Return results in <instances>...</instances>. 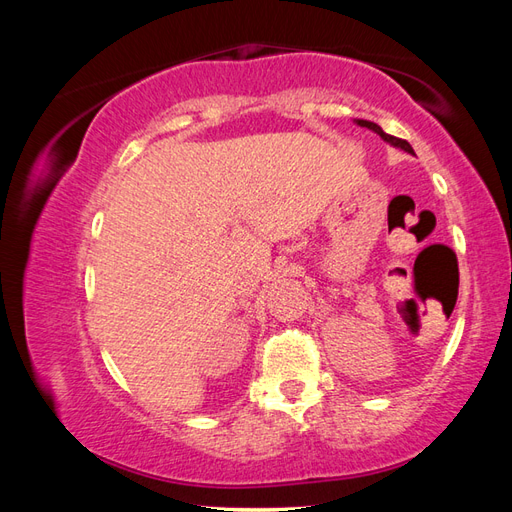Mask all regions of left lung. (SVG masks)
Here are the masks:
<instances>
[{
    "label": "left lung",
    "mask_w": 512,
    "mask_h": 512,
    "mask_svg": "<svg viewBox=\"0 0 512 512\" xmlns=\"http://www.w3.org/2000/svg\"><path fill=\"white\" fill-rule=\"evenodd\" d=\"M356 121V126H361V128H367V130H371V132H376L382 141H386L389 145H393V147H399V149H404V151H408V153H414V149L410 147V143L408 141H404V138H397V136H391V134H386L378 123H374V121H367V119H354Z\"/></svg>",
    "instance_id": "left-lung-1"
}]
</instances>
